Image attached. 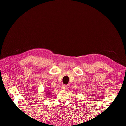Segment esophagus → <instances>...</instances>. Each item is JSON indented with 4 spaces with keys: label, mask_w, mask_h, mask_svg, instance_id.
Wrapping results in <instances>:
<instances>
[{
    "label": "esophagus",
    "mask_w": 126,
    "mask_h": 126,
    "mask_svg": "<svg viewBox=\"0 0 126 126\" xmlns=\"http://www.w3.org/2000/svg\"><path fill=\"white\" fill-rule=\"evenodd\" d=\"M67 85H63V86H62V89H63V90H66L67 88Z\"/></svg>",
    "instance_id": "esophagus-1"
}]
</instances>
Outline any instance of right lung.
I'll use <instances>...</instances> for the list:
<instances>
[{"instance_id": "right-lung-1", "label": "right lung", "mask_w": 126, "mask_h": 126, "mask_svg": "<svg viewBox=\"0 0 126 126\" xmlns=\"http://www.w3.org/2000/svg\"><path fill=\"white\" fill-rule=\"evenodd\" d=\"M45 94H46V96L49 97V96H50L51 95V91H50V90H45Z\"/></svg>"}]
</instances>
